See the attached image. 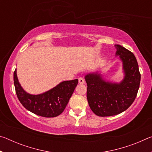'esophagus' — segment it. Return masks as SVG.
<instances>
[{"mask_svg": "<svg viewBox=\"0 0 152 152\" xmlns=\"http://www.w3.org/2000/svg\"><path fill=\"white\" fill-rule=\"evenodd\" d=\"M78 82H79V84H84V83H85V80H84V79L83 78L80 77V78H78Z\"/></svg>", "mask_w": 152, "mask_h": 152, "instance_id": "esophagus-1", "label": "esophagus"}]
</instances>
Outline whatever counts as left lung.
<instances>
[{
	"label": "left lung",
	"instance_id": "obj_1",
	"mask_svg": "<svg viewBox=\"0 0 152 152\" xmlns=\"http://www.w3.org/2000/svg\"><path fill=\"white\" fill-rule=\"evenodd\" d=\"M115 57L119 56L122 62L121 81L107 80L101 68L84 76L89 106L99 117L113 116L125 111L134 101L140 88L141 74L135 56L121 45H115Z\"/></svg>",
	"mask_w": 152,
	"mask_h": 152
}]
</instances>
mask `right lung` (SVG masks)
<instances>
[{
  "label": "right lung",
  "instance_id": "1",
  "mask_svg": "<svg viewBox=\"0 0 152 152\" xmlns=\"http://www.w3.org/2000/svg\"><path fill=\"white\" fill-rule=\"evenodd\" d=\"M78 82V79L62 81L45 92L32 94L25 91L20 85L17 69L14 72L15 91L20 102L30 112L43 117H57L64 111Z\"/></svg>",
  "mask_w": 152,
  "mask_h": 152
}]
</instances>
